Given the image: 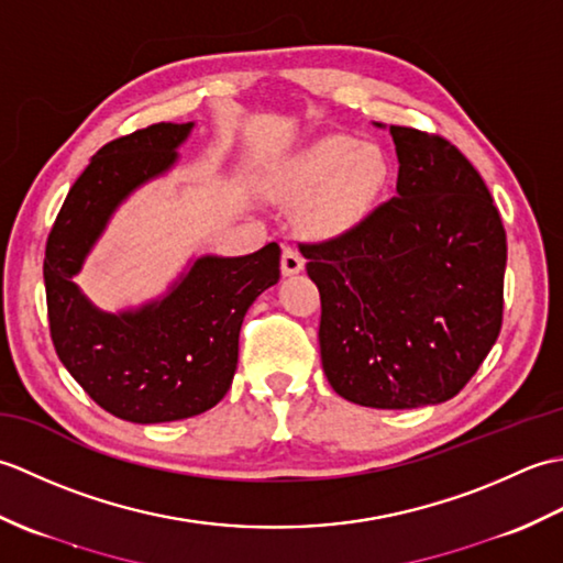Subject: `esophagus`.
Returning <instances> with one entry per match:
<instances>
[{"label": "esophagus", "instance_id": "1", "mask_svg": "<svg viewBox=\"0 0 563 563\" xmlns=\"http://www.w3.org/2000/svg\"><path fill=\"white\" fill-rule=\"evenodd\" d=\"M283 273L285 275H292V273H300L305 268V256L300 254V249L297 246H285L283 249Z\"/></svg>", "mask_w": 563, "mask_h": 563}]
</instances>
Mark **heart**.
Wrapping results in <instances>:
<instances>
[{"label": "heart", "mask_w": 563, "mask_h": 563, "mask_svg": "<svg viewBox=\"0 0 563 563\" xmlns=\"http://www.w3.org/2000/svg\"><path fill=\"white\" fill-rule=\"evenodd\" d=\"M391 178L382 147L349 135H329L283 164L278 188L285 198L302 200L307 222L321 232H341L375 208Z\"/></svg>", "instance_id": "1"}]
</instances>
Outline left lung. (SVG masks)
Listing matches in <instances>:
<instances>
[{
  "mask_svg": "<svg viewBox=\"0 0 563 563\" xmlns=\"http://www.w3.org/2000/svg\"><path fill=\"white\" fill-rule=\"evenodd\" d=\"M397 198L305 242L333 391L373 409L440 404L474 377L504 324L506 230L484 178L438 133L391 125Z\"/></svg>",
  "mask_w": 563,
  "mask_h": 563,
  "instance_id": "left-lung-1",
  "label": "left lung"
}]
</instances>
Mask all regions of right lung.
Segmentation results:
<instances>
[{"label":"right lung","instance_id":"right-lung-1","mask_svg":"<svg viewBox=\"0 0 563 563\" xmlns=\"http://www.w3.org/2000/svg\"><path fill=\"white\" fill-rule=\"evenodd\" d=\"M190 123H154L103 145L59 208L43 278L55 353L79 387L123 421H181L212 409L232 385L239 329L256 297L280 278V246L242 258L206 256L162 302L103 314L71 275L130 190L169 169Z\"/></svg>","mask_w":563,"mask_h":563}]
</instances>
